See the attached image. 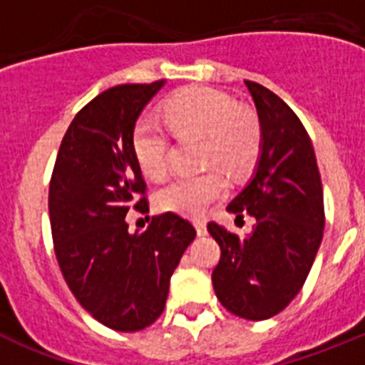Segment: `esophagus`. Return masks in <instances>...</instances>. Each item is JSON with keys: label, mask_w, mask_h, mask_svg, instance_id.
Wrapping results in <instances>:
<instances>
[{"label": "esophagus", "mask_w": 365, "mask_h": 365, "mask_svg": "<svg viewBox=\"0 0 365 365\" xmlns=\"http://www.w3.org/2000/svg\"><path fill=\"white\" fill-rule=\"evenodd\" d=\"M195 230L199 235H206V222L205 221H195Z\"/></svg>", "instance_id": "1"}]
</instances>
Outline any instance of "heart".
I'll return each instance as SVG.
<instances>
[{
	"instance_id": "b5f03b06",
	"label": "heart",
	"mask_w": 365,
	"mask_h": 365,
	"mask_svg": "<svg viewBox=\"0 0 365 365\" xmlns=\"http://www.w3.org/2000/svg\"><path fill=\"white\" fill-rule=\"evenodd\" d=\"M168 124L179 135L206 137L205 159L230 173H243L252 166L261 150V122L256 113L235 106L227 93L208 86H192L175 93L164 106ZM170 137L153 118L137 120L131 133V150L146 175H163L170 164ZM227 182L219 170L195 175H177L157 193V205L166 212L201 217L206 208L221 199Z\"/></svg>"
}]
</instances>
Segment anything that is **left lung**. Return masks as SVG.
<instances>
[{
	"label": "left lung",
	"instance_id": "left-lung-1",
	"mask_svg": "<svg viewBox=\"0 0 365 365\" xmlns=\"http://www.w3.org/2000/svg\"><path fill=\"white\" fill-rule=\"evenodd\" d=\"M261 122L256 173L227 210L256 219L240 237L215 221L208 232L221 247L212 272L222 307L245 320H267L296 298L324 237V190L309 133L294 111L261 83L245 80Z\"/></svg>",
	"mask_w": 365,
	"mask_h": 365
}]
</instances>
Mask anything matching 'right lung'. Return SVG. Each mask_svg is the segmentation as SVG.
<instances>
[{
    "label": "right lung",
    "instance_id": "obj_1",
    "mask_svg": "<svg viewBox=\"0 0 365 365\" xmlns=\"http://www.w3.org/2000/svg\"><path fill=\"white\" fill-rule=\"evenodd\" d=\"M163 86L122 83L95 96L67 128L51 175V232L63 279L95 320L122 333L163 314L170 278L195 240L192 222L173 212L135 234L125 222L131 208L148 212L131 133Z\"/></svg>",
    "mask_w": 365,
    "mask_h": 365
}]
</instances>
